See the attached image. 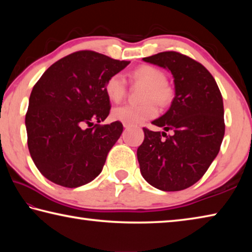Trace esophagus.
Returning a JSON list of instances; mask_svg holds the SVG:
<instances>
[{"label":"esophagus","mask_w":252,"mask_h":252,"mask_svg":"<svg viewBox=\"0 0 252 252\" xmlns=\"http://www.w3.org/2000/svg\"><path fill=\"white\" fill-rule=\"evenodd\" d=\"M123 126H125V127H126V129H129V127H130V126H127V125H126V123H123Z\"/></svg>","instance_id":"1"}]
</instances>
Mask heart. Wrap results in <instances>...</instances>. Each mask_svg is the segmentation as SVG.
<instances>
[{
  "instance_id": "1",
  "label": "heart",
  "mask_w": 252,
  "mask_h": 252,
  "mask_svg": "<svg viewBox=\"0 0 252 252\" xmlns=\"http://www.w3.org/2000/svg\"><path fill=\"white\" fill-rule=\"evenodd\" d=\"M133 83L146 85L141 104H125L117 106L112 111L114 120L126 123L127 126L139 125L157 116V105H168L174 96L173 89L167 83L164 72L152 65H141L131 73ZM106 96L113 102H120L126 93V82L120 73L112 74L104 85Z\"/></svg>"
}]
</instances>
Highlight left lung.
Wrapping results in <instances>:
<instances>
[{"label":"left lung","instance_id":"left-lung-1","mask_svg":"<svg viewBox=\"0 0 252 252\" xmlns=\"http://www.w3.org/2000/svg\"><path fill=\"white\" fill-rule=\"evenodd\" d=\"M143 61L170 70L176 96L167 113L152 121L164 132L143 127L144 140L136 151L140 171L157 189H187L219 153L225 127L222 95L210 72L185 54L167 51Z\"/></svg>","mask_w":252,"mask_h":252}]
</instances>
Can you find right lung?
I'll list each match as a JSON object with an SVG mask.
<instances>
[{
    "label": "right lung",
    "mask_w": 252,
    "mask_h": 252,
    "mask_svg": "<svg viewBox=\"0 0 252 252\" xmlns=\"http://www.w3.org/2000/svg\"><path fill=\"white\" fill-rule=\"evenodd\" d=\"M129 63L78 51L53 63L34 85L25 116L28 147L50 181L76 188L101 173L123 131L119 121L100 125L111 109L104 85Z\"/></svg>",
    "instance_id": "1"
}]
</instances>
